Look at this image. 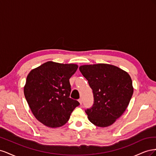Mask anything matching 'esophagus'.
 Returning <instances> with one entry per match:
<instances>
[{
	"instance_id": "obj_1",
	"label": "esophagus",
	"mask_w": 156,
	"mask_h": 156,
	"mask_svg": "<svg viewBox=\"0 0 156 156\" xmlns=\"http://www.w3.org/2000/svg\"><path fill=\"white\" fill-rule=\"evenodd\" d=\"M79 103H80V105H82V103H83L82 99H79Z\"/></svg>"
}]
</instances>
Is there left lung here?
<instances>
[{"label":"left lung","instance_id":"8db88e82","mask_svg":"<svg viewBox=\"0 0 156 156\" xmlns=\"http://www.w3.org/2000/svg\"><path fill=\"white\" fill-rule=\"evenodd\" d=\"M79 70L94 94V105L86 111L88 120L101 127L114 124L126 111L133 95L130 75L108 64L83 65Z\"/></svg>","mask_w":156,"mask_h":156}]
</instances>
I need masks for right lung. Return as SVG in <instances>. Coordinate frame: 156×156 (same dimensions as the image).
<instances>
[{"mask_svg": "<svg viewBox=\"0 0 156 156\" xmlns=\"http://www.w3.org/2000/svg\"><path fill=\"white\" fill-rule=\"evenodd\" d=\"M77 68L75 64L48 61L28 74L25 97L32 114L41 124L51 128L62 126L79 105L69 98V79Z\"/></svg>", "mask_w": 156, "mask_h": 156, "instance_id": "obj_1", "label": "right lung"}]
</instances>
